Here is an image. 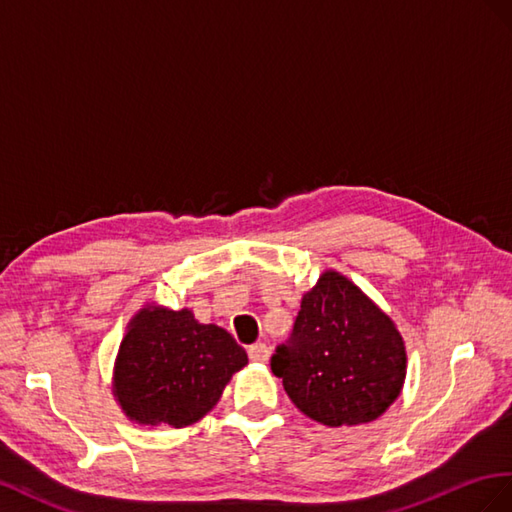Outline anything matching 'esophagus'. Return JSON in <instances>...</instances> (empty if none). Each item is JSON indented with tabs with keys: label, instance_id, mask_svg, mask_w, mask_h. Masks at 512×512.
Wrapping results in <instances>:
<instances>
[{
	"label": "esophagus",
	"instance_id": "34e87169",
	"mask_svg": "<svg viewBox=\"0 0 512 512\" xmlns=\"http://www.w3.org/2000/svg\"><path fill=\"white\" fill-rule=\"evenodd\" d=\"M246 352H248V358H251L253 362H268V358H270V349L266 343H253L246 349Z\"/></svg>",
	"mask_w": 512,
	"mask_h": 512
}]
</instances>
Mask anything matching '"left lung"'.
<instances>
[{"label":"left lung","mask_w":512,"mask_h":512,"mask_svg":"<svg viewBox=\"0 0 512 512\" xmlns=\"http://www.w3.org/2000/svg\"><path fill=\"white\" fill-rule=\"evenodd\" d=\"M272 373L302 414L328 427L364 425L397 401L407 356L392 319L343 274L328 270L302 296Z\"/></svg>","instance_id":"1"}]
</instances>
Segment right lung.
<instances>
[{
    "label": "right lung",
    "mask_w": 512,
    "mask_h": 512,
    "mask_svg": "<svg viewBox=\"0 0 512 512\" xmlns=\"http://www.w3.org/2000/svg\"><path fill=\"white\" fill-rule=\"evenodd\" d=\"M248 362L231 334L182 309L148 304L122 339L113 394L139 425L186 427L206 416Z\"/></svg>",
    "instance_id": "add662e5"
}]
</instances>
